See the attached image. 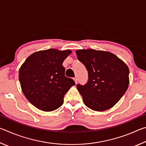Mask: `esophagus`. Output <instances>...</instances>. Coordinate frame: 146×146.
<instances>
[{"mask_svg": "<svg viewBox=\"0 0 146 146\" xmlns=\"http://www.w3.org/2000/svg\"><path fill=\"white\" fill-rule=\"evenodd\" d=\"M74 80H75V83L76 84L77 83V82H78V78H76V77H75V78H74Z\"/></svg>", "mask_w": 146, "mask_h": 146, "instance_id": "esophagus-1", "label": "esophagus"}]
</instances>
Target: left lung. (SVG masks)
Masks as SVG:
<instances>
[{"label": "left lung", "mask_w": 146, "mask_h": 146, "mask_svg": "<svg viewBox=\"0 0 146 146\" xmlns=\"http://www.w3.org/2000/svg\"><path fill=\"white\" fill-rule=\"evenodd\" d=\"M76 54L88 73L86 84L76 85L85 105L97 111L112 108L127 90L129 70L126 64L108 51L79 49Z\"/></svg>", "instance_id": "8db88e82"}]
</instances>
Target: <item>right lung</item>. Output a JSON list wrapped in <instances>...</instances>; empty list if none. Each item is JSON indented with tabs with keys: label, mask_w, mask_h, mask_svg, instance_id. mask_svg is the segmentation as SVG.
Segmentation results:
<instances>
[{
	"label": "right lung",
	"mask_w": 146,
	"mask_h": 146,
	"mask_svg": "<svg viewBox=\"0 0 146 146\" xmlns=\"http://www.w3.org/2000/svg\"><path fill=\"white\" fill-rule=\"evenodd\" d=\"M71 53L55 49L37 51L27 58L19 70V81L27 99L44 111L55 110L63 104L72 78L65 76L63 61Z\"/></svg>",
	"instance_id": "obj_1"
}]
</instances>
